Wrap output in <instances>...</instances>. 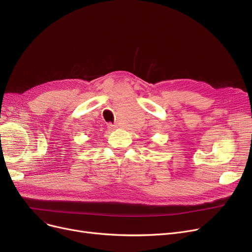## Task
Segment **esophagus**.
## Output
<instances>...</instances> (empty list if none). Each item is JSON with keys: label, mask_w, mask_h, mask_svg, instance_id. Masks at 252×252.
<instances>
[{"label": "esophagus", "mask_w": 252, "mask_h": 252, "mask_svg": "<svg viewBox=\"0 0 252 252\" xmlns=\"http://www.w3.org/2000/svg\"><path fill=\"white\" fill-rule=\"evenodd\" d=\"M110 129H114V127H116V126L115 125H112V124H108V126H107Z\"/></svg>", "instance_id": "obj_1"}]
</instances>
